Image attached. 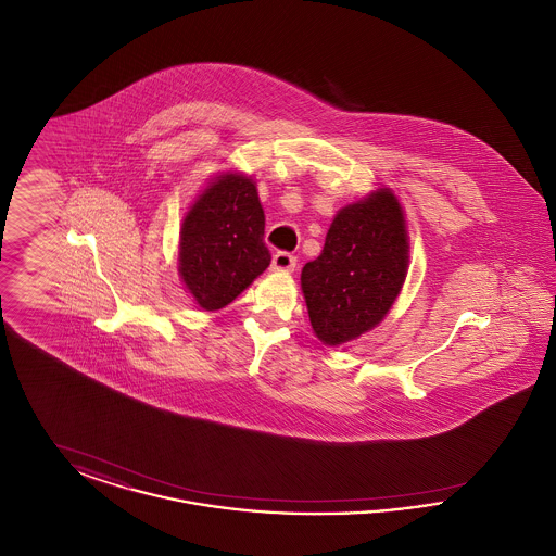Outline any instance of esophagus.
<instances>
[{"instance_id": "1", "label": "esophagus", "mask_w": 556, "mask_h": 556, "mask_svg": "<svg viewBox=\"0 0 556 556\" xmlns=\"http://www.w3.org/2000/svg\"><path fill=\"white\" fill-rule=\"evenodd\" d=\"M295 265H298L295 256H291L288 252H277V254L273 256L270 268H273V270H283V273H293Z\"/></svg>"}]
</instances>
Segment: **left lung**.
<instances>
[{
    "instance_id": "left-lung-1",
    "label": "left lung",
    "mask_w": 556,
    "mask_h": 556,
    "mask_svg": "<svg viewBox=\"0 0 556 556\" xmlns=\"http://www.w3.org/2000/svg\"><path fill=\"white\" fill-rule=\"evenodd\" d=\"M408 261L406 216L390 187L338 211L320 256L300 277L318 342L336 348L375 329L402 291Z\"/></svg>"
}]
</instances>
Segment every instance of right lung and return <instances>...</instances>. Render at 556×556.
Here are the masks:
<instances>
[{"instance_id": "right-lung-1", "label": "right lung", "mask_w": 556, "mask_h": 556, "mask_svg": "<svg viewBox=\"0 0 556 556\" xmlns=\"http://www.w3.org/2000/svg\"><path fill=\"white\" fill-rule=\"evenodd\" d=\"M265 211L256 181L239 170L212 177L189 204L179 233V277L202 311H220L263 275Z\"/></svg>"}]
</instances>
